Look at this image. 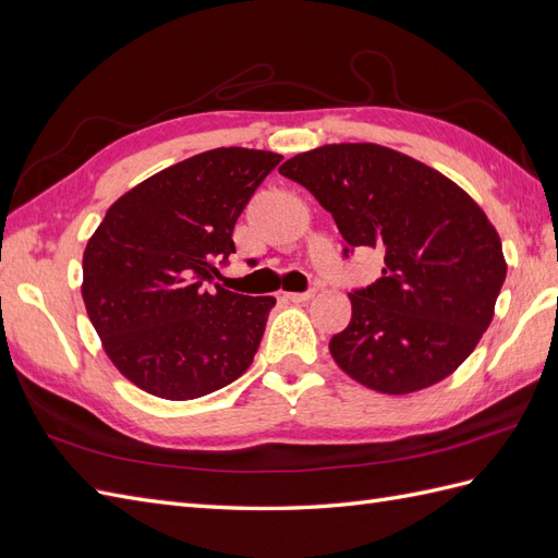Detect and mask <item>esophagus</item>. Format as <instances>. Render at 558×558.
<instances>
[{
  "mask_svg": "<svg viewBox=\"0 0 558 558\" xmlns=\"http://www.w3.org/2000/svg\"><path fill=\"white\" fill-rule=\"evenodd\" d=\"M288 302L292 304H304V302H311L313 296H316V290H308V292H284L282 294Z\"/></svg>",
  "mask_w": 558,
  "mask_h": 558,
  "instance_id": "obj_1",
  "label": "esophagus"
}]
</instances>
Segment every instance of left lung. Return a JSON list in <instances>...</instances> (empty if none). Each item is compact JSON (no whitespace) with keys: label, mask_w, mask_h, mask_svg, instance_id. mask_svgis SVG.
<instances>
[{"label":"left lung","mask_w":558,"mask_h":558,"mask_svg":"<svg viewBox=\"0 0 558 558\" xmlns=\"http://www.w3.org/2000/svg\"><path fill=\"white\" fill-rule=\"evenodd\" d=\"M280 174L332 214L351 250L384 252L381 278L349 294L351 323L330 339L335 363L391 396L452 375L488 330L507 278L485 211L440 171L377 143L299 153Z\"/></svg>","instance_id":"1"}]
</instances>
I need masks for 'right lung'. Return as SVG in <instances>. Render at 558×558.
Listing matches in <instances>:
<instances>
[{
  "label": "right lung",
  "mask_w": 558,
  "mask_h": 558,
  "mask_svg": "<svg viewBox=\"0 0 558 558\" xmlns=\"http://www.w3.org/2000/svg\"><path fill=\"white\" fill-rule=\"evenodd\" d=\"M280 160L250 148L193 155L124 193L89 238L84 306L108 359L138 389L193 401L252 365L276 299L210 282L235 252L238 217Z\"/></svg>",
  "instance_id": "right-lung-1"
}]
</instances>
